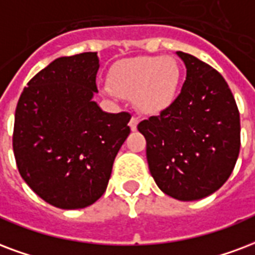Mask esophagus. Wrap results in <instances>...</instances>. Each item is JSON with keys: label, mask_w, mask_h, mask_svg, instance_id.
Returning <instances> with one entry per match:
<instances>
[{"label": "esophagus", "mask_w": 255, "mask_h": 255, "mask_svg": "<svg viewBox=\"0 0 255 255\" xmlns=\"http://www.w3.org/2000/svg\"><path fill=\"white\" fill-rule=\"evenodd\" d=\"M137 123H139V119H137L136 116H132V118H131V120H129V128H131L132 131H135V129H136Z\"/></svg>", "instance_id": "esophagus-1"}]
</instances>
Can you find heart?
<instances>
[{
    "label": "heart",
    "instance_id": "1",
    "mask_svg": "<svg viewBox=\"0 0 255 255\" xmlns=\"http://www.w3.org/2000/svg\"><path fill=\"white\" fill-rule=\"evenodd\" d=\"M180 81V65L170 56H139L113 66L107 93L135 100L139 111L156 115L173 104Z\"/></svg>",
    "mask_w": 255,
    "mask_h": 255
}]
</instances>
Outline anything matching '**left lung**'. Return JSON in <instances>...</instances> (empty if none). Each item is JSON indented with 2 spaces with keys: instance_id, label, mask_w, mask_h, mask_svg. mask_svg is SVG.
<instances>
[{
  "instance_id": "8db88e82",
  "label": "left lung",
  "mask_w": 255,
  "mask_h": 255,
  "mask_svg": "<svg viewBox=\"0 0 255 255\" xmlns=\"http://www.w3.org/2000/svg\"><path fill=\"white\" fill-rule=\"evenodd\" d=\"M186 80L170 107L137 124L148 169L159 189L181 201L212 195L233 173L241 148V119L222 74L177 51Z\"/></svg>"
}]
</instances>
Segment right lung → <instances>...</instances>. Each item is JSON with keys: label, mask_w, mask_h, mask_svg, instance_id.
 <instances>
[{"label": "right lung", "mask_w": 255, "mask_h": 255, "mask_svg": "<svg viewBox=\"0 0 255 255\" xmlns=\"http://www.w3.org/2000/svg\"><path fill=\"white\" fill-rule=\"evenodd\" d=\"M99 67L97 52L58 58L28 82L17 103V169L39 197L58 208H85L104 195L131 132L129 113L104 112L92 100Z\"/></svg>", "instance_id": "1"}]
</instances>
